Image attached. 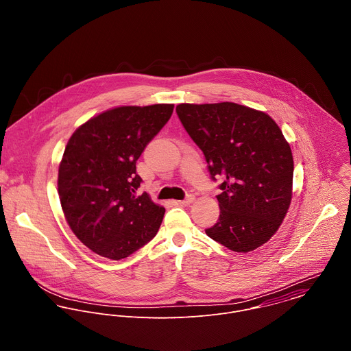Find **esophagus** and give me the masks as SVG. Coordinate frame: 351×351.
I'll use <instances>...</instances> for the list:
<instances>
[{
    "mask_svg": "<svg viewBox=\"0 0 351 351\" xmlns=\"http://www.w3.org/2000/svg\"><path fill=\"white\" fill-rule=\"evenodd\" d=\"M193 201H195V195L189 193V195H186V197H185L184 200L177 201V204H181V205H188V204H192Z\"/></svg>",
    "mask_w": 351,
    "mask_h": 351,
    "instance_id": "esophagus-1",
    "label": "esophagus"
}]
</instances>
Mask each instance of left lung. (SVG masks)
I'll list each match as a JSON object with an SVG mask.
<instances>
[{"mask_svg":"<svg viewBox=\"0 0 351 351\" xmlns=\"http://www.w3.org/2000/svg\"><path fill=\"white\" fill-rule=\"evenodd\" d=\"M176 112L210 178L223 181L219 220L205 234L237 252L262 246L292 200L293 156L282 131L265 112L235 102L180 104Z\"/></svg>","mask_w":351,"mask_h":351,"instance_id":"8db88e82","label":"left lung"}]
</instances>
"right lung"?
I'll use <instances>...</instances> for the list:
<instances>
[{
	"instance_id": "1",
	"label": "right lung",
	"mask_w": 351,
	"mask_h": 351,
	"mask_svg": "<svg viewBox=\"0 0 351 351\" xmlns=\"http://www.w3.org/2000/svg\"><path fill=\"white\" fill-rule=\"evenodd\" d=\"M173 104L119 106L102 112L71 135L58 173V193L75 237L101 256L119 261L156 235L165 208L147 193L136 160L163 128Z\"/></svg>"
}]
</instances>
